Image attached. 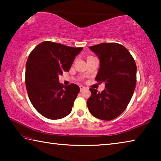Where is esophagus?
Segmentation results:
<instances>
[{"label":"esophagus","instance_id":"esophagus-1","mask_svg":"<svg viewBox=\"0 0 161 161\" xmlns=\"http://www.w3.org/2000/svg\"><path fill=\"white\" fill-rule=\"evenodd\" d=\"M80 91L82 92V91L84 90V89H85V87H84V86H82V85H80Z\"/></svg>","mask_w":161,"mask_h":161}]
</instances>
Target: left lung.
Listing matches in <instances>:
<instances>
[{"label": "left lung", "mask_w": 161, "mask_h": 161, "mask_svg": "<svg viewBox=\"0 0 161 161\" xmlns=\"http://www.w3.org/2000/svg\"><path fill=\"white\" fill-rule=\"evenodd\" d=\"M89 49L97 54L100 67L95 80L105 84L102 92L89 89V111L97 119L110 121L126 109L136 83V64L131 54L118 43H101Z\"/></svg>", "instance_id": "obj_1"}]
</instances>
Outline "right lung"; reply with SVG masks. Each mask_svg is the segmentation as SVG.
Wrapping results in <instances>:
<instances>
[{
  "label": "right lung",
  "mask_w": 161,
  "mask_h": 161,
  "mask_svg": "<svg viewBox=\"0 0 161 161\" xmlns=\"http://www.w3.org/2000/svg\"><path fill=\"white\" fill-rule=\"evenodd\" d=\"M82 50L45 41L30 54L25 68L26 89L32 106L43 116L56 120L72 111L80 87L75 84L63 86L59 76L69 70Z\"/></svg>",
  "instance_id": "1"
}]
</instances>
